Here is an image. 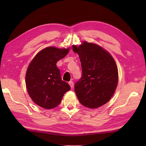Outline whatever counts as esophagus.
Returning a JSON list of instances; mask_svg holds the SVG:
<instances>
[{
	"label": "esophagus",
	"mask_w": 146,
	"mask_h": 146,
	"mask_svg": "<svg viewBox=\"0 0 146 146\" xmlns=\"http://www.w3.org/2000/svg\"><path fill=\"white\" fill-rule=\"evenodd\" d=\"M69 85H70V87H71V88H73V86H74V83H73V82L72 81L69 82Z\"/></svg>",
	"instance_id": "1"
}]
</instances>
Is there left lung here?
Listing matches in <instances>:
<instances>
[{"mask_svg": "<svg viewBox=\"0 0 146 146\" xmlns=\"http://www.w3.org/2000/svg\"><path fill=\"white\" fill-rule=\"evenodd\" d=\"M78 53L82 76L75 85V91L80 103L95 108L110 100L118 83V69L111 54L101 46L83 42L78 47L73 46Z\"/></svg>", "mask_w": 146, "mask_h": 146, "instance_id": "1", "label": "left lung"}]
</instances>
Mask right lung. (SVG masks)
Returning <instances> with one entry per match:
<instances>
[{
  "mask_svg": "<svg viewBox=\"0 0 146 146\" xmlns=\"http://www.w3.org/2000/svg\"><path fill=\"white\" fill-rule=\"evenodd\" d=\"M69 48L47 47L40 51L31 62L26 74L27 90L36 104L46 109L60 105L62 98L71 89L61 80L56 63L66 56Z\"/></svg>",
  "mask_w": 146,
  "mask_h": 146,
  "instance_id": "right-lung-1",
  "label": "right lung"
}]
</instances>
